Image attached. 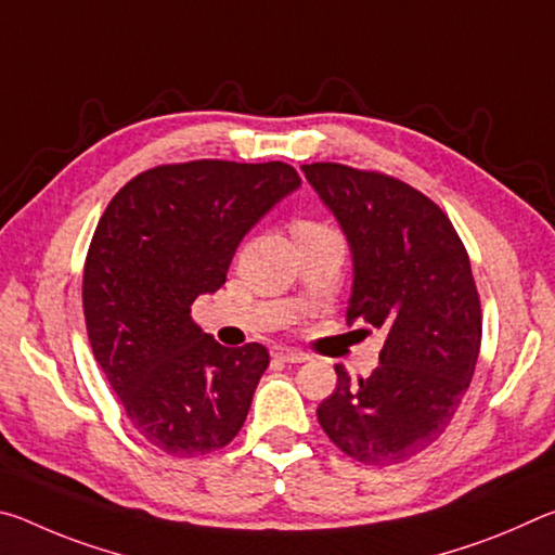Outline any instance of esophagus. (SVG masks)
<instances>
[{
  "mask_svg": "<svg viewBox=\"0 0 555 555\" xmlns=\"http://www.w3.org/2000/svg\"><path fill=\"white\" fill-rule=\"evenodd\" d=\"M274 357L281 362H288V364H298V362H306L308 354L298 352V350H291V347H276L274 350Z\"/></svg>",
  "mask_w": 555,
  "mask_h": 555,
  "instance_id": "obj_1",
  "label": "esophagus"
}]
</instances>
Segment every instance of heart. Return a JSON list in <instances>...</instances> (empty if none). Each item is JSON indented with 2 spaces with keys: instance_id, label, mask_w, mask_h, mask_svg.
Listing matches in <instances>:
<instances>
[{
  "instance_id": "b5f03b06",
  "label": "heart",
  "mask_w": 555,
  "mask_h": 555,
  "mask_svg": "<svg viewBox=\"0 0 555 555\" xmlns=\"http://www.w3.org/2000/svg\"><path fill=\"white\" fill-rule=\"evenodd\" d=\"M318 230H331L323 222H313V220H296L294 222V234L298 232H318Z\"/></svg>"
}]
</instances>
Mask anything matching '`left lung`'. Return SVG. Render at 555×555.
Listing matches in <instances>:
<instances>
[{"instance_id": "obj_1", "label": "left lung", "mask_w": 555, "mask_h": 555, "mask_svg": "<svg viewBox=\"0 0 555 555\" xmlns=\"http://www.w3.org/2000/svg\"><path fill=\"white\" fill-rule=\"evenodd\" d=\"M347 234L354 284L347 323L384 331L379 367L318 406L327 438L357 463L387 467L446 434L473 382L482 308L463 240L438 205L382 171L300 166Z\"/></svg>"}]
</instances>
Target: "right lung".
Listing matches in <instances>:
<instances>
[{
	"mask_svg": "<svg viewBox=\"0 0 555 555\" xmlns=\"http://www.w3.org/2000/svg\"><path fill=\"white\" fill-rule=\"evenodd\" d=\"M298 185L281 162L201 158L142 171L102 212L82 271L90 347L131 426L166 455L215 453L244 426L269 350L222 347L191 306L228 281L244 234Z\"/></svg>",
	"mask_w": 555,
	"mask_h": 555,
	"instance_id": "1",
	"label": "right lung"
}]
</instances>
